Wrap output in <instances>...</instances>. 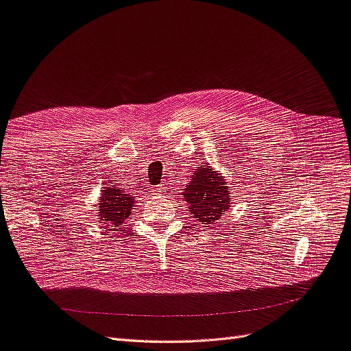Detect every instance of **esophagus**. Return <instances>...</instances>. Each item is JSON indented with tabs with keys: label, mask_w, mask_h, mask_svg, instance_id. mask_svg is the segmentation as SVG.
I'll return each instance as SVG.
<instances>
[{
	"label": "esophagus",
	"mask_w": 351,
	"mask_h": 351,
	"mask_svg": "<svg viewBox=\"0 0 351 351\" xmlns=\"http://www.w3.org/2000/svg\"><path fill=\"white\" fill-rule=\"evenodd\" d=\"M155 192H156V195H165L167 190H165V187L161 184V186H159V187L155 190Z\"/></svg>",
	"instance_id": "obj_1"
}]
</instances>
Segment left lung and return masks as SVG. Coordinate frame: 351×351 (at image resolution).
I'll list each match as a JSON object with an SVG mask.
<instances>
[{
    "mask_svg": "<svg viewBox=\"0 0 351 351\" xmlns=\"http://www.w3.org/2000/svg\"><path fill=\"white\" fill-rule=\"evenodd\" d=\"M182 195L187 202L189 212L200 227L217 224L231 206L227 178L215 171L210 164L197 168L192 176V182L183 189Z\"/></svg>",
    "mask_w": 351,
    "mask_h": 351,
    "instance_id": "obj_1",
    "label": "left lung"
}]
</instances>
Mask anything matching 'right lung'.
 I'll list each match as a JSON object with an SVG mask.
<instances>
[{
    "label": "right lung",
    "mask_w": 351,
    "mask_h": 351,
    "mask_svg": "<svg viewBox=\"0 0 351 351\" xmlns=\"http://www.w3.org/2000/svg\"><path fill=\"white\" fill-rule=\"evenodd\" d=\"M136 197L137 196L125 193L115 186L104 187L99 204L97 206L98 222H101L104 228L120 231V227L124 224L125 219L132 215Z\"/></svg>",
    "instance_id": "right-lung-1"
}]
</instances>
